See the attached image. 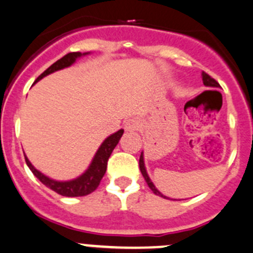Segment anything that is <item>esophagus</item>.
<instances>
[{
  "instance_id": "34e87169",
  "label": "esophagus",
  "mask_w": 253,
  "mask_h": 253,
  "mask_svg": "<svg viewBox=\"0 0 253 253\" xmlns=\"http://www.w3.org/2000/svg\"><path fill=\"white\" fill-rule=\"evenodd\" d=\"M142 126V122H141L140 119L137 117H133V119H129L125 122V129L129 132H133V131H138Z\"/></svg>"
}]
</instances>
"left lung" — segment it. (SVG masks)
Segmentation results:
<instances>
[{
	"label": "left lung",
	"instance_id": "left-lung-1",
	"mask_svg": "<svg viewBox=\"0 0 253 253\" xmlns=\"http://www.w3.org/2000/svg\"><path fill=\"white\" fill-rule=\"evenodd\" d=\"M202 81H204L205 86H207V87H219L218 82H217L216 80L212 79L211 76H209V75H207L206 72H202ZM140 169H141V173H142V176L145 177V181H146V182H147L148 187H150L151 190H152V192L155 193V195L161 196V197H164V198H169V197H166V196H165V195H162V193L160 192V191L157 190V188H156V186L153 185L152 181H151L150 176H148L147 171H146L145 159H143V152H141V156H140Z\"/></svg>",
	"mask_w": 253,
	"mask_h": 253
}]
</instances>
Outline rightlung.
I'll return each mask as SVG.
<instances>
[{
    "instance_id": "right-lung-1",
    "label": "right lung",
    "mask_w": 253,
    "mask_h": 253,
    "mask_svg": "<svg viewBox=\"0 0 253 253\" xmlns=\"http://www.w3.org/2000/svg\"><path fill=\"white\" fill-rule=\"evenodd\" d=\"M89 52H84V53H81V52H71V53H67L66 56H63L62 58H60L58 61H56L53 65L49 66L46 71H44L42 75H40L37 77L36 82L42 80L43 77H46L49 73H53L56 71L63 70L66 67H70L71 65L76 62L77 58L82 57V56L88 55ZM124 134V129H119L117 132L112 133L111 136H108L101 146L98 147L97 152L94 153L93 159H92L91 164H89L88 169L81 174V176L73 178V180L70 181H56L52 180L49 177H47L46 174H43L42 172H40L39 169H35L34 165L31 164L30 160L25 156L26 164L30 167V169L32 171V173L43 183L46 187L51 188L52 191L57 192L58 195L66 196V197H80V196H86L89 195L91 192H93L96 188L100 185L102 177L105 176L106 169H107V161L110 159L111 153H112L113 148L117 146L120 138L122 137Z\"/></svg>"
}]
</instances>
